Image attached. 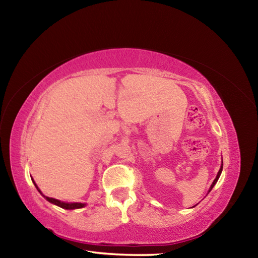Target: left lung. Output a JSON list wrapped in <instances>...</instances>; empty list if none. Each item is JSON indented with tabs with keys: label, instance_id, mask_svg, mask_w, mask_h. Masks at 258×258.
<instances>
[{
	"label": "left lung",
	"instance_id": "obj_1",
	"mask_svg": "<svg viewBox=\"0 0 258 258\" xmlns=\"http://www.w3.org/2000/svg\"><path fill=\"white\" fill-rule=\"evenodd\" d=\"M222 169H223V161H222V166H221L220 171H218V173H217V176H216V178H215V180H214V182H213V184L211 185V189H209V191H208V194H209V192H211V190L213 189V186L216 184V182H217V180H218V177H220V175H221V173H222Z\"/></svg>",
	"mask_w": 258,
	"mask_h": 258
}]
</instances>
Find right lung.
<instances>
[{
    "label": "right lung",
    "mask_w": 258,
    "mask_h": 258,
    "mask_svg": "<svg viewBox=\"0 0 258 258\" xmlns=\"http://www.w3.org/2000/svg\"><path fill=\"white\" fill-rule=\"evenodd\" d=\"M34 184H35V182H34ZM35 186L37 187L36 184H35ZM37 190H38V187H37ZM38 191H40V190H38ZM40 192H41V191H40ZM43 197H44V198L47 200V202H50V203H52V204L56 205V206H59V207H61V208H64V209H76V208H82V207L85 206V204H81V203L68 204V203L60 202V200H58V199H53V198L45 197V196H43Z\"/></svg>",
    "instance_id": "right-lung-1"
}]
</instances>
